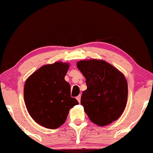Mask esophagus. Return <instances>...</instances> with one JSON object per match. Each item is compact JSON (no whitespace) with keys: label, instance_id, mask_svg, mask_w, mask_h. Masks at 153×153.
Returning <instances> with one entry per match:
<instances>
[{"label":"esophagus","instance_id":"34e87169","mask_svg":"<svg viewBox=\"0 0 153 153\" xmlns=\"http://www.w3.org/2000/svg\"><path fill=\"white\" fill-rule=\"evenodd\" d=\"M80 98H81V96H80V95H79L78 96H77V97H76V99L78 100V101L79 103L80 102Z\"/></svg>","mask_w":153,"mask_h":153}]
</instances>
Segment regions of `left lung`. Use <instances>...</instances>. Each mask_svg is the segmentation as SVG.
I'll return each instance as SVG.
<instances>
[{
	"mask_svg": "<svg viewBox=\"0 0 153 153\" xmlns=\"http://www.w3.org/2000/svg\"><path fill=\"white\" fill-rule=\"evenodd\" d=\"M77 68L85 78L87 89L82 92L80 103L90 120L103 127L118 119L127 101L124 74L103 59L80 60Z\"/></svg>",
	"mask_w": 153,
	"mask_h": 153,
	"instance_id": "left-lung-1",
	"label": "left lung"
}]
</instances>
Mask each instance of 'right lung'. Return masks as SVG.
Instances as JSON below:
<instances>
[{"label": "right lung", "mask_w": 153, "mask_h": 153, "mask_svg": "<svg viewBox=\"0 0 153 153\" xmlns=\"http://www.w3.org/2000/svg\"><path fill=\"white\" fill-rule=\"evenodd\" d=\"M69 63L56 62L42 66L26 79L24 102L28 112L39 125L57 129L65 122L69 111L79 104L71 96L65 80Z\"/></svg>", "instance_id": "add662e5"}]
</instances>
